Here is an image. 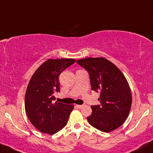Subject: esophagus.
<instances>
[{"label":"esophagus","mask_w":153,"mask_h":153,"mask_svg":"<svg viewBox=\"0 0 153 153\" xmlns=\"http://www.w3.org/2000/svg\"><path fill=\"white\" fill-rule=\"evenodd\" d=\"M77 107V108H82V106H83V105H76V106H75Z\"/></svg>","instance_id":"esophagus-1"}]
</instances>
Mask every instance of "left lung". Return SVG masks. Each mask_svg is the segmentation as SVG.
<instances>
[{
  "instance_id": "8db88e82",
  "label": "left lung",
  "mask_w": 153,
  "mask_h": 153,
  "mask_svg": "<svg viewBox=\"0 0 153 153\" xmlns=\"http://www.w3.org/2000/svg\"><path fill=\"white\" fill-rule=\"evenodd\" d=\"M90 76L91 90L100 93V105L91 106L87 117L92 127L109 132L125 122L131 106V93L127 79L115 65L104 57L77 60Z\"/></svg>"
}]
</instances>
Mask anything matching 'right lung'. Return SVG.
I'll return each mask as SVG.
<instances>
[{
  "label": "right lung",
  "mask_w": 153,
  "mask_h": 153,
  "mask_svg": "<svg viewBox=\"0 0 153 153\" xmlns=\"http://www.w3.org/2000/svg\"><path fill=\"white\" fill-rule=\"evenodd\" d=\"M75 62L74 59H49L34 73L25 95V110L31 124L39 131L53 134L65 127L73 105L54 103L59 92V75Z\"/></svg>",
  "instance_id": "right-lung-1"
}]
</instances>
